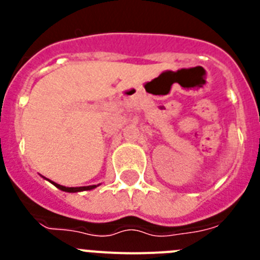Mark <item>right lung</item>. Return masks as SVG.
<instances>
[{"label": "right lung", "instance_id": "add662e5", "mask_svg": "<svg viewBox=\"0 0 260 260\" xmlns=\"http://www.w3.org/2000/svg\"><path fill=\"white\" fill-rule=\"evenodd\" d=\"M49 182H52L53 185L56 186L57 189L62 190V191H66V192H78V191H84V190H92L99 186V185H89V186H79V187H68V186H62V185H59V183L53 182V181H49Z\"/></svg>", "mask_w": 260, "mask_h": 260}]
</instances>
